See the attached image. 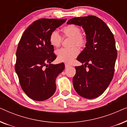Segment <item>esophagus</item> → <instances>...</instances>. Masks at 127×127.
<instances>
[{"label":"esophagus","mask_w":127,"mask_h":127,"mask_svg":"<svg viewBox=\"0 0 127 127\" xmlns=\"http://www.w3.org/2000/svg\"><path fill=\"white\" fill-rule=\"evenodd\" d=\"M65 68H68L70 66V65H68V64H65Z\"/></svg>","instance_id":"obj_1"}]
</instances>
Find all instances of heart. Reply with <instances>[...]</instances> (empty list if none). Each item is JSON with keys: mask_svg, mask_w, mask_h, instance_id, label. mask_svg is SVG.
Segmentation results:
<instances>
[{"mask_svg": "<svg viewBox=\"0 0 127 127\" xmlns=\"http://www.w3.org/2000/svg\"><path fill=\"white\" fill-rule=\"evenodd\" d=\"M62 32L66 37L72 38V46L76 45L79 47H83L86 44V38L80 33V29L78 26L74 24L65 26L62 29ZM62 38L57 31H53L50 35V42L54 47H58L61 44ZM79 51L76 47L66 49L61 48L57 51L58 60L61 62L69 64L79 54Z\"/></svg>", "mask_w": 127, "mask_h": 127, "instance_id": "heart-1", "label": "heart"}]
</instances>
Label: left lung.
<instances>
[{
  "instance_id": "obj_1",
  "label": "left lung",
  "mask_w": 127,
  "mask_h": 127,
  "mask_svg": "<svg viewBox=\"0 0 127 127\" xmlns=\"http://www.w3.org/2000/svg\"><path fill=\"white\" fill-rule=\"evenodd\" d=\"M66 23L82 27L86 36V47L77 58L84 65L75 67L74 90L84 98H97L113 77L117 57L113 34L103 21L93 15L73 18Z\"/></svg>"
}]
</instances>
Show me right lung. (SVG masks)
Segmentation results:
<instances>
[{
  "label": "right lung",
  "instance_id": "right-lung-1",
  "mask_svg": "<svg viewBox=\"0 0 127 127\" xmlns=\"http://www.w3.org/2000/svg\"><path fill=\"white\" fill-rule=\"evenodd\" d=\"M66 19H40L25 31L16 52L15 70L21 86L33 100L43 101L56 90L55 80L65 69L64 63L51 64L56 55L50 35Z\"/></svg>",
  "mask_w": 127,
  "mask_h": 127
}]
</instances>
